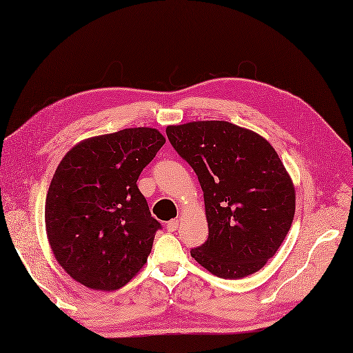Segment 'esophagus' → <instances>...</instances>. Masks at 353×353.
<instances>
[{
    "mask_svg": "<svg viewBox=\"0 0 353 353\" xmlns=\"http://www.w3.org/2000/svg\"><path fill=\"white\" fill-rule=\"evenodd\" d=\"M179 228V220H171L167 223V230L168 232H174Z\"/></svg>",
    "mask_w": 353,
    "mask_h": 353,
    "instance_id": "esophagus-1",
    "label": "esophagus"
}]
</instances>
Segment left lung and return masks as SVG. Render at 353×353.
Returning a JSON list of instances; mask_svg holds the SVG:
<instances>
[{
	"label": "left lung",
	"instance_id": "left-lung-1",
	"mask_svg": "<svg viewBox=\"0 0 353 353\" xmlns=\"http://www.w3.org/2000/svg\"><path fill=\"white\" fill-rule=\"evenodd\" d=\"M167 137L203 190L209 234L191 256L223 279L256 273L283 243L296 211L294 186L274 148L228 121L168 125Z\"/></svg>",
	"mask_w": 353,
	"mask_h": 353
}]
</instances>
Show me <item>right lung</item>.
Listing matches in <instances>:
<instances>
[{"instance_id": "1", "label": "right lung", "mask_w": 353, "mask_h": 353, "mask_svg": "<svg viewBox=\"0 0 353 353\" xmlns=\"http://www.w3.org/2000/svg\"><path fill=\"white\" fill-rule=\"evenodd\" d=\"M163 144L156 129H124L80 142L59 163L45 201L47 236L85 287L118 290L147 262L162 226L137 182Z\"/></svg>"}]
</instances>
